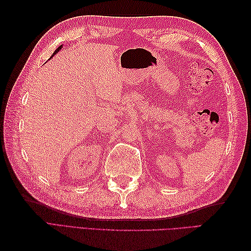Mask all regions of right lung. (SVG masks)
<instances>
[{
	"mask_svg": "<svg viewBox=\"0 0 251 251\" xmlns=\"http://www.w3.org/2000/svg\"><path fill=\"white\" fill-rule=\"evenodd\" d=\"M61 49H62V45H60L59 47H58V49H57V50H56L54 51V54H52V56H51V57H54V55H56V54H57V52H58V51H59V50H60ZM51 57H50V58H51Z\"/></svg>",
	"mask_w": 251,
	"mask_h": 251,
	"instance_id": "right-lung-1",
	"label": "right lung"
}]
</instances>
